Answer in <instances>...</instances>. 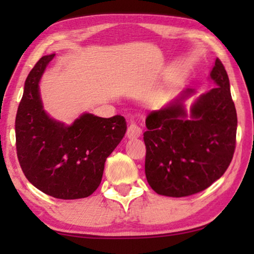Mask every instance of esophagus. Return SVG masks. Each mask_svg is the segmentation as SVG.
I'll list each match as a JSON object with an SVG mask.
<instances>
[{"label": "esophagus", "mask_w": 254, "mask_h": 254, "mask_svg": "<svg viewBox=\"0 0 254 254\" xmlns=\"http://www.w3.org/2000/svg\"><path fill=\"white\" fill-rule=\"evenodd\" d=\"M126 134H127L128 138H136V137L141 136L142 129H141V127L137 126L136 124L131 123L127 128V133Z\"/></svg>", "instance_id": "obj_1"}]
</instances>
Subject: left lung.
Masks as SVG:
<instances>
[{
	"label": "left lung",
	"mask_w": 254,
	"mask_h": 254,
	"mask_svg": "<svg viewBox=\"0 0 254 254\" xmlns=\"http://www.w3.org/2000/svg\"><path fill=\"white\" fill-rule=\"evenodd\" d=\"M210 78L216 88L200 96L187 119L178 98L145 119V177L157 194L172 197L202 192L227 171L234 157L237 113L223 64L216 59Z\"/></svg>",
	"instance_id": "left-lung-1"
}]
</instances>
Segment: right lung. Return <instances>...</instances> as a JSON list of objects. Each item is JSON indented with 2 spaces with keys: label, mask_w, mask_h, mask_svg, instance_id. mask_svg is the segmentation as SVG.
<instances>
[{
  "label": "right lung",
  "mask_w": 254,
  "mask_h": 254,
  "mask_svg": "<svg viewBox=\"0 0 254 254\" xmlns=\"http://www.w3.org/2000/svg\"><path fill=\"white\" fill-rule=\"evenodd\" d=\"M54 54L45 55L27 76L16 116V149L27 180L47 195L74 200L98 189L109 157L126 133L121 116L84 113L71 126L43 110L39 81Z\"/></svg>",
  "instance_id": "1"
}]
</instances>
